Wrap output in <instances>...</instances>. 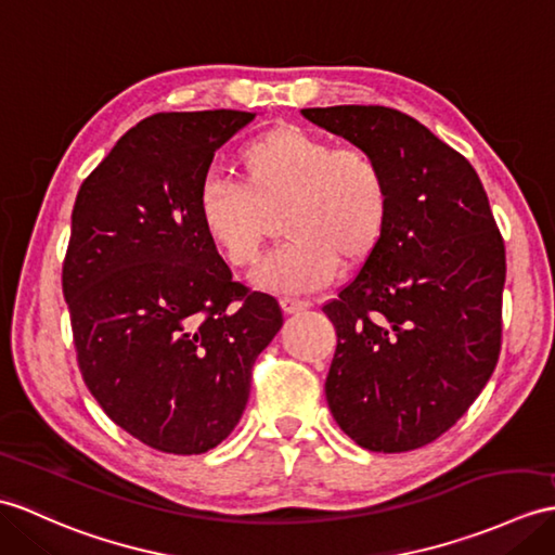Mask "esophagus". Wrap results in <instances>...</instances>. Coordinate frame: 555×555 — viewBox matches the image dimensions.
I'll return each mask as SVG.
<instances>
[{
    "label": "esophagus",
    "mask_w": 555,
    "mask_h": 555,
    "mask_svg": "<svg viewBox=\"0 0 555 555\" xmlns=\"http://www.w3.org/2000/svg\"><path fill=\"white\" fill-rule=\"evenodd\" d=\"M281 307H283V312L286 314H295V312H302V309H309L312 307V302L309 300H300V298H281Z\"/></svg>",
    "instance_id": "34e87169"
}]
</instances>
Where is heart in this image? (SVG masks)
<instances>
[{
	"mask_svg": "<svg viewBox=\"0 0 555 555\" xmlns=\"http://www.w3.org/2000/svg\"><path fill=\"white\" fill-rule=\"evenodd\" d=\"M238 182L208 179L198 191V219L231 267L260 257L267 212L281 208V231L291 238L253 274L260 288L309 293L336 276L340 257L362 262L383 238L390 191L369 151L333 146L302 127L281 125L236 153Z\"/></svg>",
	"mask_w": 555,
	"mask_h": 555,
	"instance_id": "b5f03b06",
	"label": "heart"
}]
</instances>
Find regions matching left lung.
I'll use <instances>...</instances> for the list:
<instances>
[{
	"label": "left lung",
	"instance_id": "8db88e82",
	"mask_svg": "<svg viewBox=\"0 0 555 555\" xmlns=\"http://www.w3.org/2000/svg\"><path fill=\"white\" fill-rule=\"evenodd\" d=\"M383 167V238L324 305L338 347L326 399L369 452H409L466 414L501 350L504 241L473 165L418 120L385 106L302 108Z\"/></svg>",
	"mask_w": 555,
	"mask_h": 555
}]
</instances>
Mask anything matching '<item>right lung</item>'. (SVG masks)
Instances as JSON below:
<instances>
[{
	"mask_svg": "<svg viewBox=\"0 0 555 555\" xmlns=\"http://www.w3.org/2000/svg\"><path fill=\"white\" fill-rule=\"evenodd\" d=\"M253 120L151 115L75 198L63 295L82 378L113 423L165 454L227 440L255 359L283 326L276 298L231 279L198 219L215 151Z\"/></svg>",
	"mask_w": 555,
	"mask_h": 555,
	"instance_id": "add662e5",
	"label": "right lung"
}]
</instances>
